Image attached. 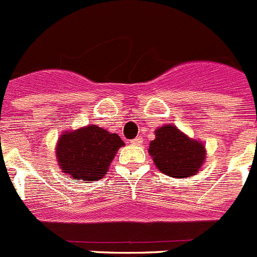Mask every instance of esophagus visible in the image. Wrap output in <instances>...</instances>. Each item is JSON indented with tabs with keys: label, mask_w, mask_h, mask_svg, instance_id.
I'll return each instance as SVG.
<instances>
[{
	"label": "esophagus",
	"mask_w": 257,
	"mask_h": 257,
	"mask_svg": "<svg viewBox=\"0 0 257 257\" xmlns=\"http://www.w3.org/2000/svg\"><path fill=\"white\" fill-rule=\"evenodd\" d=\"M132 145L133 146H141L143 143V138L142 137H137V138H134L133 141H132Z\"/></svg>",
	"instance_id": "34e87169"
}]
</instances>
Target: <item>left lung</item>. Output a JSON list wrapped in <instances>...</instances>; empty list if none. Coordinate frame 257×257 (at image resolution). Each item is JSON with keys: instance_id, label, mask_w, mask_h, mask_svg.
Masks as SVG:
<instances>
[{"instance_id": "left-lung-1", "label": "left lung", "mask_w": 257, "mask_h": 257, "mask_svg": "<svg viewBox=\"0 0 257 257\" xmlns=\"http://www.w3.org/2000/svg\"><path fill=\"white\" fill-rule=\"evenodd\" d=\"M149 154L155 166L172 178L196 175L206 160V147L202 141L188 137L174 124H166L155 131Z\"/></svg>"}]
</instances>
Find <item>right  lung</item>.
I'll use <instances>...</instances> for the list:
<instances>
[{"label": "right lung", "instance_id": "1", "mask_svg": "<svg viewBox=\"0 0 257 257\" xmlns=\"http://www.w3.org/2000/svg\"><path fill=\"white\" fill-rule=\"evenodd\" d=\"M124 142L116 133L94 124L62 132L56 143V161L65 177L75 182H94L107 173L108 166Z\"/></svg>", "mask_w": 257, "mask_h": 257}]
</instances>
